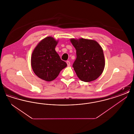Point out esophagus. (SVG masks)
Wrapping results in <instances>:
<instances>
[{"mask_svg":"<svg viewBox=\"0 0 134 134\" xmlns=\"http://www.w3.org/2000/svg\"><path fill=\"white\" fill-rule=\"evenodd\" d=\"M66 63H67V66H70V62L69 61H67L66 62Z\"/></svg>","mask_w":134,"mask_h":134,"instance_id":"34e87169","label":"esophagus"}]
</instances>
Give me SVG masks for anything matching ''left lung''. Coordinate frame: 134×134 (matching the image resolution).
I'll return each instance as SVG.
<instances>
[{"mask_svg":"<svg viewBox=\"0 0 134 134\" xmlns=\"http://www.w3.org/2000/svg\"><path fill=\"white\" fill-rule=\"evenodd\" d=\"M76 50V59L73 67L78 77L84 82L96 79L102 74L105 60L102 48L94 40L71 38Z\"/></svg>","mask_w":134,"mask_h":134,"instance_id":"8db88e82","label":"left lung"}]
</instances>
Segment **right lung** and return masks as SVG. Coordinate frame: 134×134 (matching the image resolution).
I'll return each instance as SVG.
<instances>
[{
    "label": "right lung",
    "instance_id": "obj_1",
    "mask_svg": "<svg viewBox=\"0 0 134 134\" xmlns=\"http://www.w3.org/2000/svg\"><path fill=\"white\" fill-rule=\"evenodd\" d=\"M58 41L53 37L43 39L32 53L31 66L35 74L47 81L54 80L67 65L55 51Z\"/></svg>",
    "mask_w": 134,
    "mask_h": 134
}]
</instances>
